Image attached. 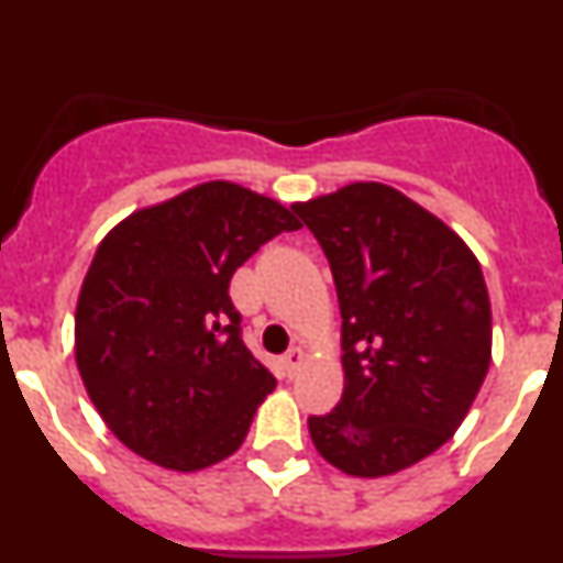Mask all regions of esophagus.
<instances>
[{
  "label": "esophagus",
  "instance_id": "34e87169",
  "mask_svg": "<svg viewBox=\"0 0 563 563\" xmlns=\"http://www.w3.org/2000/svg\"><path fill=\"white\" fill-rule=\"evenodd\" d=\"M282 363H285V372L287 375H296L298 369H301V363H305V350L301 346H292V350L285 352V357H282Z\"/></svg>",
  "mask_w": 563,
  "mask_h": 563
}]
</instances>
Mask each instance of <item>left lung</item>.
I'll return each instance as SVG.
<instances>
[{"label":"left lung","instance_id":"8db88e82","mask_svg":"<svg viewBox=\"0 0 563 563\" xmlns=\"http://www.w3.org/2000/svg\"><path fill=\"white\" fill-rule=\"evenodd\" d=\"M330 262L343 395L310 417L318 454L350 476H389L434 454L490 366V298L476 256L434 213L383 183L296 202Z\"/></svg>","mask_w":563,"mask_h":563}]
</instances>
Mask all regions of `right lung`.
Returning <instances> with one entry per match:
<instances>
[{
	"instance_id": "right-lung-1",
	"label": "right lung",
	"mask_w": 563,
	"mask_h": 563,
	"mask_svg": "<svg viewBox=\"0 0 563 563\" xmlns=\"http://www.w3.org/2000/svg\"><path fill=\"white\" fill-rule=\"evenodd\" d=\"M298 228L276 200L217 180L107 233L78 296L76 361L126 449L200 471L245 442L276 377L242 341L228 287L258 247Z\"/></svg>"
}]
</instances>
